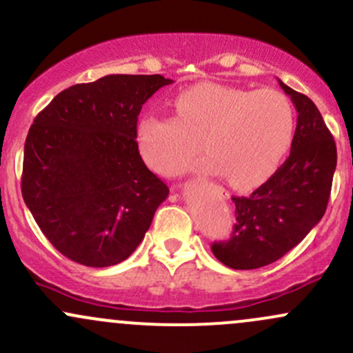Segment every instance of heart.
I'll return each instance as SVG.
<instances>
[{"instance_id":"1","label":"heart","mask_w":353,"mask_h":353,"mask_svg":"<svg viewBox=\"0 0 353 353\" xmlns=\"http://www.w3.org/2000/svg\"><path fill=\"white\" fill-rule=\"evenodd\" d=\"M174 110L176 117L145 112L139 119L135 141L145 164L172 172L196 152L199 141L208 156L192 168L224 174L236 189H251L273 176L295 135L292 103L271 88L197 83L176 95Z\"/></svg>"}]
</instances>
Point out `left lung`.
<instances>
[{
	"label": "left lung",
	"instance_id": "left-lung-1",
	"mask_svg": "<svg viewBox=\"0 0 353 353\" xmlns=\"http://www.w3.org/2000/svg\"><path fill=\"white\" fill-rule=\"evenodd\" d=\"M298 112L292 150L276 172L250 196L236 197L234 231L211 251L233 270L271 265L295 248L323 218L336 168L334 135L307 95L281 80Z\"/></svg>",
	"mask_w": 353,
	"mask_h": 353
}]
</instances>
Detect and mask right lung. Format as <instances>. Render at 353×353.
Instances as JSON below:
<instances>
[{"label":"right lung","mask_w":353,"mask_h":353,"mask_svg":"<svg viewBox=\"0 0 353 353\" xmlns=\"http://www.w3.org/2000/svg\"><path fill=\"white\" fill-rule=\"evenodd\" d=\"M172 80L107 75L60 92L33 120L21 194L63 256L117 265L144 239L169 188L147 169L135 127L142 105Z\"/></svg>","instance_id":"1"}]
</instances>
